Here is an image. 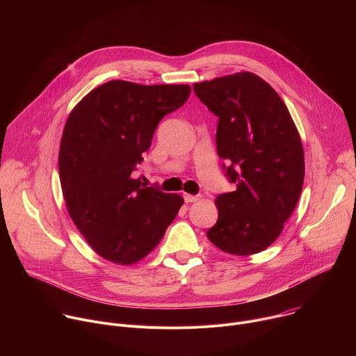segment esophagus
<instances>
[{
  "instance_id": "1",
  "label": "esophagus",
  "mask_w": 356,
  "mask_h": 356,
  "mask_svg": "<svg viewBox=\"0 0 356 356\" xmlns=\"http://www.w3.org/2000/svg\"><path fill=\"white\" fill-rule=\"evenodd\" d=\"M184 201L186 202H194L197 200H200V195H191V194H184Z\"/></svg>"
}]
</instances>
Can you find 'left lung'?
Wrapping results in <instances>:
<instances>
[{
  "instance_id": "left-lung-1",
  "label": "left lung",
  "mask_w": 356,
  "mask_h": 356,
  "mask_svg": "<svg viewBox=\"0 0 356 356\" xmlns=\"http://www.w3.org/2000/svg\"><path fill=\"white\" fill-rule=\"evenodd\" d=\"M218 117L217 152L236 188L216 198L218 220L207 231L221 250L238 257L272 245L297 206L304 152L279 94L259 76L241 72L193 84Z\"/></svg>"
}]
</instances>
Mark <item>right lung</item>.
Segmentation results:
<instances>
[{
  "label": "right lung",
  "instance_id": "obj_1",
  "mask_svg": "<svg viewBox=\"0 0 356 356\" xmlns=\"http://www.w3.org/2000/svg\"><path fill=\"white\" fill-rule=\"evenodd\" d=\"M191 87L111 80L70 113L59 150L67 211L107 261L132 265L154 249L183 206V197L147 187L132 172L161 120L180 108Z\"/></svg>",
  "mask_w": 356,
  "mask_h": 356
}]
</instances>
